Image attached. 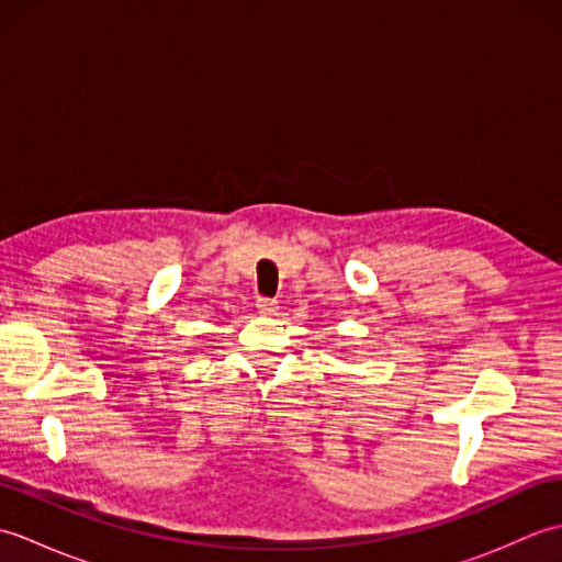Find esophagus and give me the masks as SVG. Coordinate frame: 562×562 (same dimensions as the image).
I'll return each mask as SVG.
<instances>
[{"label":"esophagus","instance_id":"obj_1","mask_svg":"<svg viewBox=\"0 0 562 562\" xmlns=\"http://www.w3.org/2000/svg\"><path fill=\"white\" fill-rule=\"evenodd\" d=\"M256 308H258L262 316H274V314H278V302L268 300V296H258Z\"/></svg>","mask_w":562,"mask_h":562}]
</instances>
